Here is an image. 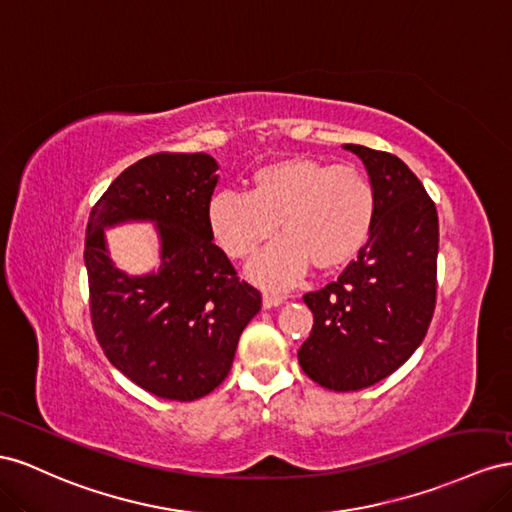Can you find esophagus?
Returning a JSON list of instances; mask_svg holds the SVG:
<instances>
[{"mask_svg": "<svg viewBox=\"0 0 512 512\" xmlns=\"http://www.w3.org/2000/svg\"><path fill=\"white\" fill-rule=\"evenodd\" d=\"M285 302L279 294H264V309H274V306H281Z\"/></svg>", "mask_w": 512, "mask_h": 512, "instance_id": "1", "label": "esophagus"}]
</instances>
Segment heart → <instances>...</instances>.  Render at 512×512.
Segmentation results:
<instances>
[{"label":"heart","mask_w":512,"mask_h":512,"mask_svg":"<svg viewBox=\"0 0 512 512\" xmlns=\"http://www.w3.org/2000/svg\"><path fill=\"white\" fill-rule=\"evenodd\" d=\"M377 193L356 165H332L311 156H285L251 175V191L216 193L208 203L214 240L233 259L253 257L279 233L285 238L251 266L266 287H287L313 264L341 270L369 244Z\"/></svg>","instance_id":"b5f03b06"}]
</instances>
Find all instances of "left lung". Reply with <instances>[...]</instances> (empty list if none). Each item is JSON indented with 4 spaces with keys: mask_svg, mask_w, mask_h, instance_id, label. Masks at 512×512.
<instances>
[{
    "mask_svg": "<svg viewBox=\"0 0 512 512\" xmlns=\"http://www.w3.org/2000/svg\"><path fill=\"white\" fill-rule=\"evenodd\" d=\"M377 193L369 244L337 281L304 294L313 330L298 349L302 371L349 392L397 371L425 339L437 300L440 225L433 199L399 156L347 143Z\"/></svg>",
    "mask_w": 512,
    "mask_h": 512,
    "instance_id": "left-lung-1",
    "label": "left lung"
}]
</instances>
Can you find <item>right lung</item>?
Returning <instances> with one entry per match:
<instances>
[{
  "instance_id": "1",
  "label": "right lung",
  "mask_w": 512,
  "mask_h": 512,
  "mask_svg": "<svg viewBox=\"0 0 512 512\" xmlns=\"http://www.w3.org/2000/svg\"><path fill=\"white\" fill-rule=\"evenodd\" d=\"M216 169L203 152L145 156L111 182L87 221L96 339L115 369L160 399L195 401L221 386L242 330L261 309L259 289L240 281L212 242ZM126 220L157 223L164 246L158 273L128 277L112 266L104 227Z\"/></svg>"
}]
</instances>
